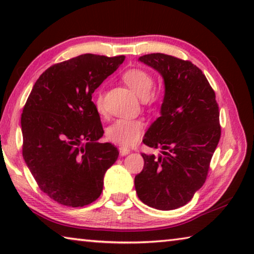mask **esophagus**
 <instances>
[{"instance_id": "34e87169", "label": "esophagus", "mask_w": 254, "mask_h": 254, "mask_svg": "<svg viewBox=\"0 0 254 254\" xmlns=\"http://www.w3.org/2000/svg\"><path fill=\"white\" fill-rule=\"evenodd\" d=\"M119 151H120V154H121V156L123 157V156H127V154L130 153L131 150L128 148H126V147H120Z\"/></svg>"}]
</instances>
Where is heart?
<instances>
[{
  "label": "heart",
  "mask_w": 254,
  "mask_h": 254,
  "mask_svg": "<svg viewBox=\"0 0 254 254\" xmlns=\"http://www.w3.org/2000/svg\"><path fill=\"white\" fill-rule=\"evenodd\" d=\"M123 80L141 98H147L153 87V77L148 71L140 68H132L123 74ZM96 110L102 113L104 111L103 94L98 92L95 96ZM143 131V123L140 120L120 119L107 127L106 134L111 141L121 145H132L139 141Z\"/></svg>",
  "instance_id": "obj_1"
}]
</instances>
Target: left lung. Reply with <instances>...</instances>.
Wrapping results in <instances>:
<instances>
[{"label":"left lung","instance_id":"8db88e82","mask_svg":"<svg viewBox=\"0 0 254 254\" xmlns=\"http://www.w3.org/2000/svg\"><path fill=\"white\" fill-rule=\"evenodd\" d=\"M139 60L162 76L165 96L160 113L143 143L161 154L142 153L144 167L134 178L137 197L150 207L170 210L192 198L207 177L221 137L215 93L198 67L165 54Z\"/></svg>","mask_w":254,"mask_h":254}]
</instances>
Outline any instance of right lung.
Wrapping results in <instances>:
<instances>
[{
  "instance_id": "right-lung-1",
  "label": "right lung",
  "mask_w": 254,
  "mask_h": 254,
  "mask_svg": "<svg viewBox=\"0 0 254 254\" xmlns=\"http://www.w3.org/2000/svg\"><path fill=\"white\" fill-rule=\"evenodd\" d=\"M124 56L80 55L49 67L23 107L22 154L38 186L55 201L83 207L103 190L118 149L103 136L92 94L124 62Z\"/></svg>"
}]
</instances>
